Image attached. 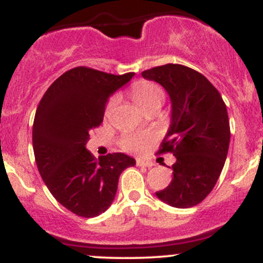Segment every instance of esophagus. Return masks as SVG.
Returning a JSON list of instances; mask_svg holds the SVG:
<instances>
[{
  "label": "esophagus",
  "instance_id": "34e87169",
  "mask_svg": "<svg viewBox=\"0 0 263 263\" xmlns=\"http://www.w3.org/2000/svg\"><path fill=\"white\" fill-rule=\"evenodd\" d=\"M136 164L140 167H152L154 166V163L149 162V161H145V160H137Z\"/></svg>",
  "mask_w": 263,
  "mask_h": 263
}]
</instances>
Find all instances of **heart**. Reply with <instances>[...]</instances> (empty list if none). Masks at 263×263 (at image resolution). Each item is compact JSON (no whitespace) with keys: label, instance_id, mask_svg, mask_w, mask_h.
I'll use <instances>...</instances> for the list:
<instances>
[{"label":"heart","instance_id":"1","mask_svg":"<svg viewBox=\"0 0 263 263\" xmlns=\"http://www.w3.org/2000/svg\"><path fill=\"white\" fill-rule=\"evenodd\" d=\"M131 99L137 108L147 112L152 108H160L164 100L163 89L158 85L148 81H138L131 88ZM116 100L108 101L106 112L111 111ZM154 140V136L149 134H128L125 135L121 140V147L125 151L140 154L148 145L149 141Z\"/></svg>","mask_w":263,"mask_h":263}]
</instances>
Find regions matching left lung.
I'll return each instance as SVG.
<instances>
[{
	"label": "left lung",
	"instance_id": "left-lung-1",
	"mask_svg": "<svg viewBox=\"0 0 263 263\" xmlns=\"http://www.w3.org/2000/svg\"><path fill=\"white\" fill-rule=\"evenodd\" d=\"M171 99V125L160 154L171 152V183L156 196L177 209L198 204L212 191L224 166L230 145V121L220 92L200 72L167 63L142 72Z\"/></svg>",
	"mask_w": 263,
	"mask_h": 263
}]
</instances>
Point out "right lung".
Here are the masks:
<instances>
[{
  "mask_svg": "<svg viewBox=\"0 0 263 263\" xmlns=\"http://www.w3.org/2000/svg\"><path fill=\"white\" fill-rule=\"evenodd\" d=\"M74 67L48 87L36 109L32 145L37 168L54 198L85 218L111 206L118 178L136 161L125 154L97 160L86 149L89 132L103 121L108 97L134 77Z\"/></svg>",
  "mask_w": 263,
  "mask_h": 263,
  "instance_id": "add662e5",
  "label": "right lung"
}]
</instances>
